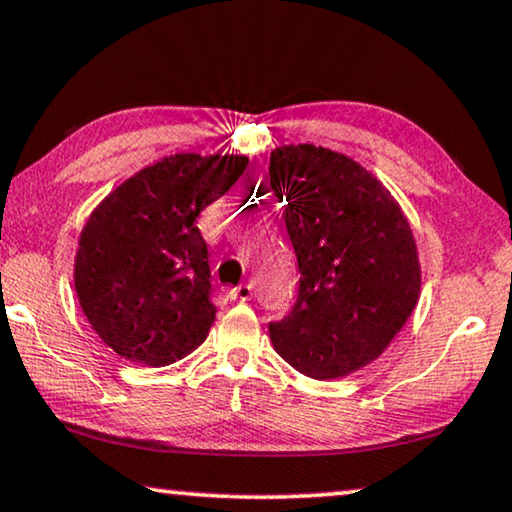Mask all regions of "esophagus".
Segmentation results:
<instances>
[{"label":"esophagus","mask_w":512,"mask_h":512,"mask_svg":"<svg viewBox=\"0 0 512 512\" xmlns=\"http://www.w3.org/2000/svg\"><path fill=\"white\" fill-rule=\"evenodd\" d=\"M253 297V287L250 285H239L234 290H229V299H239V301H248Z\"/></svg>","instance_id":"34e87169"}]
</instances>
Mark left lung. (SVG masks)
<instances>
[{
    "label": "left lung",
    "instance_id": "8db88e82",
    "mask_svg": "<svg viewBox=\"0 0 512 512\" xmlns=\"http://www.w3.org/2000/svg\"><path fill=\"white\" fill-rule=\"evenodd\" d=\"M269 176L301 271L292 313L269 325L273 348L308 378L350 376L383 355L415 311L413 229L392 192L336 150L273 148Z\"/></svg>",
    "mask_w": 512,
    "mask_h": 512
}]
</instances>
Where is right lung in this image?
Listing matches in <instances>:
<instances>
[{"mask_svg": "<svg viewBox=\"0 0 512 512\" xmlns=\"http://www.w3.org/2000/svg\"><path fill=\"white\" fill-rule=\"evenodd\" d=\"M246 155L176 153L122 181L95 206L74 257L90 327L120 357L167 366L215 322L197 215L239 181Z\"/></svg>", "mask_w": 512, "mask_h": 512, "instance_id": "1", "label": "right lung"}]
</instances>
